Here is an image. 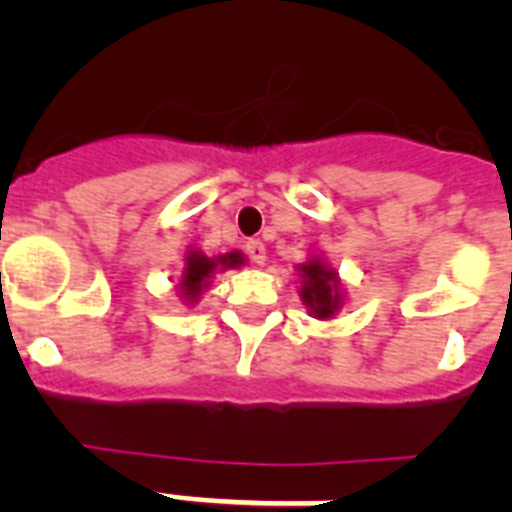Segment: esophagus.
I'll return each instance as SVG.
<instances>
[{
    "instance_id": "obj_1",
    "label": "esophagus",
    "mask_w": 512,
    "mask_h": 512,
    "mask_svg": "<svg viewBox=\"0 0 512 512\" xmlns=\"http://www.w3.org/2000/svg\"><path fill=\"white\" fill-rule=\"evenodd\" d=\"M246 253L253 264H264L266 261V246L259 241V238H253V241L246 243Z\"/></svg>"
}]
</instances>
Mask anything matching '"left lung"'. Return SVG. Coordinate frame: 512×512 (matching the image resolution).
Listing matches in <instances>:
<instances>
[{
	"mask_svg": "<svg viewBox=\"0 0 512 512\" xmlns=\"http://www.w3.org/2000/svg\"><path fill=\"white\" fill-rule=\"evenodd\" d=\"M305 271V287H302V300L312 307V312L318 318H328L333 315L338 305V292H336V274L325 269L318 261L302 266Z\"/></svg>",
	"mask_w": 512,
	"mask_h": 512,
	"instance_id": "1",
	"label": "left lung"
}]
</instances>
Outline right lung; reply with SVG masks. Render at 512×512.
<instances>
[{"label":"right lung","instance_id":"add662e5","mask_svg":"<svg viewBox=\"0 0 512 512\" xmlns=\"http://www.w3.org/2000/svg\"><path fill=\"white\" fill-rule=\"evenodd\" d=\"M217 264L238 266L241 264V253H230V256H223V259H217V261H210L207 256H200V253H192V256L187 259V269H184V282H182L184 295L187 297L200 295L207 277H210L212 269H215Z\"/></svg>","mask_w":512,"mask_h":512}]
</instances>
